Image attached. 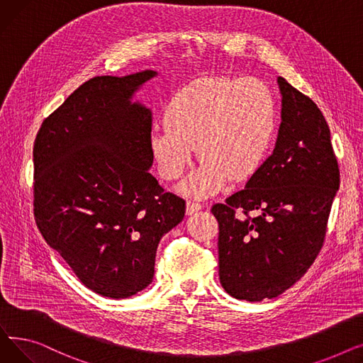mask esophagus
<instances>
[{
	"label": "esophagus",
	"instance_id": "34e87169",
	"mask_svg": "<svg viewBox=\"0 0 363 363\" xmlns=\"http://www.w3.org/2000/svg\"><path fill=\"white\" fill-rule=\"evenodd\" d=\"M201 211V204L196 201H186V215H193L196 212Z\"/></svg>",
	"mask_w": 363,
	"mask_h": 363
}]
</instances>
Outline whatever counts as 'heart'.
<instances>
[{
  "instance_id": "1",
  "label": "heart",
  "mask_w": 363,
  "mask_h": 363,
  "mask_svg": "<svg viewBox=\"0 0 363 363\" xmlns=\"http://www.w3.org/2000/svg\"><path fill=\"white\" fill-rule=\"evenodd\" d=\"M151 129L148 145L160 178L175 181L203 159L181 185L182 194L204 199L225 182L255 175L275 140L278 108L271 88L257 78H206L179 89Z\"/></svg>"
}]
</instances>
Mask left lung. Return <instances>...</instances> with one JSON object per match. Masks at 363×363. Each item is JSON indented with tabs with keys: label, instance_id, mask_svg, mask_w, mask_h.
<instances>
[{
	"label": "left lung",
	"instance_id": "1",
	"mask_svg": "<svg viewBox=\"0 0 363 363\" xmlns=\"http://www.w3.org/2000/svg\"><path fill=\"white\" fill-rule=\"evenodd\" d=\"M277 82L281 125L272 155L242 189L212 207L219 222L220 284L247 301L274 298L306 274L323 244L340 186L323 114L281 76ZM250 211L259 213L252 218Z\"/></svg>",
	"mask_w": 363,
	"mask_h": 363
}]
</instances>
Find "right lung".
<instances>
[{
  "label": "right lung",
  "instance_id": "obj_1",
  "mask_svg": "<svg viewBox=\"0 0 363 363\" xmlns=\"http://www.w3.org/2000/svg\"><path fill=\"white\" fill-rule=\"evenodd\" d=\"M156 70L97 76L43 122L33 145V215L85 285L126 298L155 277L157 245L185 201L150 174L151 110L133 103Z\"/></svg>",
  "mask_w": 363,
  "mask_h": 363
}]
</instances>
